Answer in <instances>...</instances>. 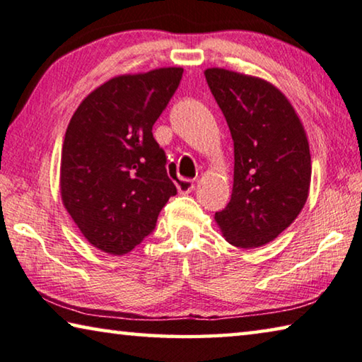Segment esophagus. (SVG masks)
<instances>
[{"label": "esophagus", "instance_id": "1", "mask_svg": "<svg viewBox=\"0 0 362 362\" xmlns=\"http://www.w3.org/2000/svg\"><path fill=\"white\" fill-rule=\"evenodd\" d=\"M176 189L180 194H189L194 189V181L186 180V177H181V180L176 181Z\"/></svg>", "mask_w": 362, "mask_h": 362}]
</instances>
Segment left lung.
Returning <instances> with one entry per match:
<instances>
[{
  "mask_svg": "<svg viewBox=\"0 0 362 362\" xmlns=\"http://www.w3.org/2000/svg\"><path fill=\"white\" fill-rule=\"evenodd\" d=\"M204 74L234 141L233 194L215 220L230 245H264L306 204L311 156L303 123L269 81L218 67Z\"/></svg>",
  "mask_w": 362,
  "mask_h": 362,
  "instance_id": "8db88e82",
  "label": "left lung"
}]
</instances>
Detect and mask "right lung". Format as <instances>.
<instances>
[{"label":"right lung","instance_id":"right-lung-1","mask_svg":"<svg viewBox=\"0 0 362 362\" xmlns=\"http://www.w3.org/2000/svg\"><path fill=\"white\" fill-rule=\"evenodd\" d=\"M181 76V67L118 75L88 94L70 118L61 156L62 204L100 252H132L176 194L152 127Z\"/></svg>","mask_w":362,"mask_h":362}]
</instances>
